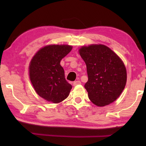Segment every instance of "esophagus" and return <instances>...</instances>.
<instances>
[{"instance_id":"esophagus-1","label":"esophagus","mask_w":146,"mask_h":146,"mask_svg":"<svg viewBox=\"0 0 146 146\" xmlns=\"http://www.w3.org/2000/svg\"><path fill=\"white\" fill-rule=\"evenodd\" d=\"M80 84H81V82L80 80H76L73 82V86H76V85Z\"/></svg>"}]
</instances>
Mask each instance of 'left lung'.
Returning a JSON list of instances; mask_svg holds the SVG:
<instances>
[{
    "label": "left lung",
    "mask_w": 146,
    "mask_h": 146,
    "mask_svg": "<svg viewBox=\"0 0 146 146\" xmlns=\"http://www.w3.org/2000/svg\"><path fill=\"white\" fill-rule=\"evenodd\" d=\"M88 76L84 88L94 104L104 106L119 97L125 88L127 73L117 54L102 44L84 46L79 49Z\"/></svg>",
    "instance_id": "1"
}]
</instances>
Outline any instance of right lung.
I'll list each match as a JSON object with an SVG mask.
<instances>
[{"instance_id":"add662e5","label":"right lung","mask_w":146,"mask_h":146,"mask_svg":"<svg viewBox=\"0 0 146 146\" xmlns=\"http://www.w3.org/2000/svg\"><path fill=\"white\" fill-rule=\"evenodd\" d=\"M68 45H49L40 49L29 65V77L42 98L59 103L68 97L72 86L66 81L60 60L70 52Z\"/></svg>"}]
</instances>
